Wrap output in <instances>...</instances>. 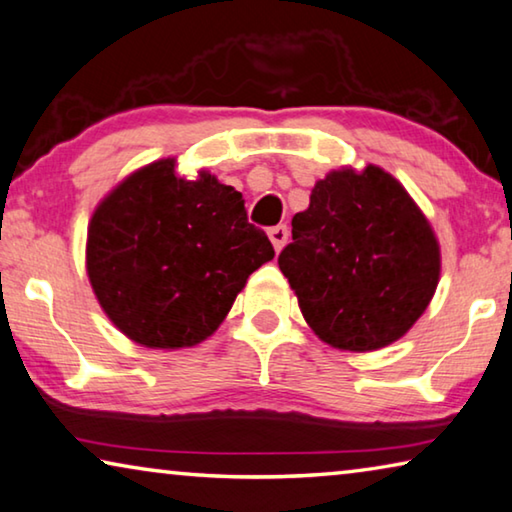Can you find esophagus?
Wrapping results in <instances>:
<instances>
[{"mask_svg": "<svg viewBox=\"0 0 512 512\" xmlns=\"http://www.w3.org/2000/svg\"><path fill=\"white\" fill-rule=\"evenodd\" d=\"M269 239H271V243H273V248L280 253V250L285 248L287 239H289L287 225H275V227H271V230H269Z\"/></svg>", "mask_w": 512, "mask_h": 512, "instance_id": "34e87169", "label": "esophagus"}]
</instances>
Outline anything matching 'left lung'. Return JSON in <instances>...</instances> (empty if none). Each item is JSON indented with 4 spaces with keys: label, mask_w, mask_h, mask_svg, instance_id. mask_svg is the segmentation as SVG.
<instances>
[{
    "label": "left lung",
    "mask_w": 512,
    "mask_h": 512,
    "mask_svg": "<svg viewBox=\"0 0 512 512\" xmlns=\"http://www.w3.org/2000/svg\"><path fill=\"white\" fill-rule=\"evenodd\" d=\"M323 342L376 351L412 328L440 280V246L408 191L378 166L332 170L278 257Z\"/></svg>",
    "instance_id": "8db88e82"
}]
</instances>
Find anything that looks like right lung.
I'll return each mask as SVG.
<instances>
[{
	"label": "right lung",
	"mask_w": 512,
	"mask_h": 512,
	"mask_svg": "<svg viewBox=\"0 0 512 512\" xmlns=\"http://www.w3.org/2000/svg\"><path fill=\"white\" fill-rule=\"evenodd\" d=\"M239 191L196 182L161 159L136 170L95 209L86 269L102 310L136 344L196 346L221 326L248 275L273 259Z\"/></svg>",
	"instance_id": "right-lung-1"
}]
</instances>
